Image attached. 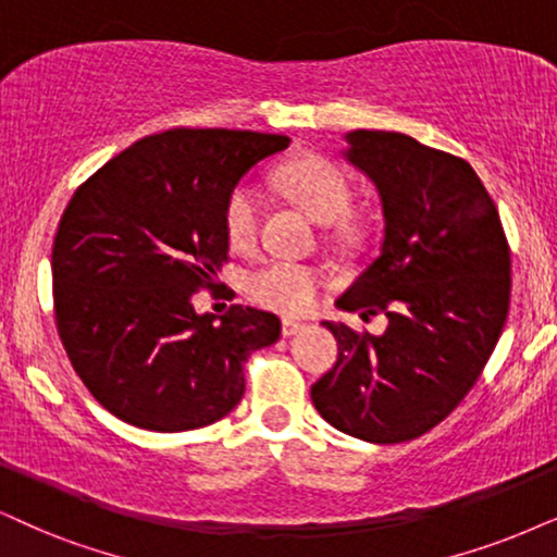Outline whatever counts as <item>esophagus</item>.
<instances>
[{
  "label": "esophagus",
  "instance_id": "obj_1",
  "mask_svg": "<svg viewBox=\"0 0 557 557\" xmlns=\"http://www.w3.org/2000/svg\"><path fill=\"white\" fill-rule=\"evenodd\" d=\"M306 329V323L300 321H293V319H283V336H293L298 334V331Z\"/></svg>",
  "mask_w": 557,
  "mask_h": 557
}]
</instances>
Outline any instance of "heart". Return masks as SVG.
Here are the masks:
<instances>
[{
  "mask_svg": "<svg viewBox=\"0 0 557 557\" xmlns=\"http://www.w3.org/2000/svg\"><path fill=\"white\" fill-rule=\"evenodd\" d=\"M277 185L315 221L331 226V238L336 242L355 238L357 228L347 218L351 200H355V185L336 161L321 157V153H302L277 169ZM223 226H226L228 244L236 251H251L259 244L262 195L251 182H242L228 195ZM323 287H326V274L319 267L293 262V259H272V262L257 267L246 280L251 300L285 315L311 311L319 302Z\"/></svg>",
  "mask_w": 557,
  "mask_h": 557,
  "instance_id": "1",
  "label": "heart"
}]
</instances>
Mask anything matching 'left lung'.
<instances>
[{
  "label": "left lung",
  "mask_w": 557,
  "mask_h": 557,
  "mask_svg": "<svg viewBox=\"0 0 557 557\" xmlns=\"http://www.w3.org/2000/svg\"><path fill=\"white\" fill-rule=\"evenodd\" d=\"M347 159L375 182L380 257L336 300L380 336L326 321L339 357L311 398L344 434L417 440L460 406L488 362L511 295V251L488 189L466 159L388 131L347 133Z\"/></svg>",
  "instance_id": "8db88e82"
}]
</instances>
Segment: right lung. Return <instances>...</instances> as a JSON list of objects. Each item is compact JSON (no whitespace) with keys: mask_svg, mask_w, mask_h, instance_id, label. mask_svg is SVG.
<instances>
[{"mask_svg":"<svg viewBox=\"0 0 557 557\" xmlns=\"http://www.w3.org/2000/svg\"><path fill=\"white\" fill-rule=\"evenodd\" d=\"M287 136L172 128L140 138L76 187L53 238L55 329L87 391L151 432L223 419L244 362L280 339V319L231 306L195 313L228 262V195Z\"/></svg>","mask_w":557,"mask_h":557,"instance_id":"obj_1","label":"right lung"}]
</instances>
